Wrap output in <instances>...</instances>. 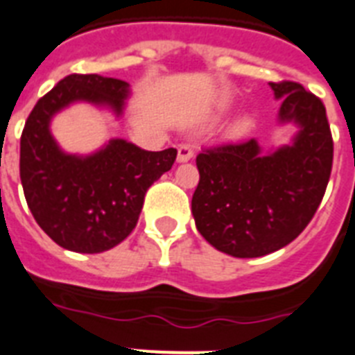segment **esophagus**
Segmentation results:
<instances>
[{
    "mask_svg": "<svg viewBox=\"0 0 355 355\" xmlns=\"http://www.w3.org/2000/svg\"><path fill=\"white\" fill-rule=\"evenodd\" d=\"M194 157V148L190 145H180L178 146V161L180 163H187Z\"/></svg>",
    "mask_w": 355,
    "mask_h": 355,
    "instance_id": "esophagus-1",
    "label": "esophagus"
}]
</instances>
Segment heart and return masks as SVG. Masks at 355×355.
Returning <instances> with one entry per match:
<instances>
[{
	"label": "heart",
	"instance_id": "obj_1",
	"mask_svg": "<svg viewBox=\"0 0 355 355\" xmlns=\"http://www.w3.org/2000/svg\"><path fill=\"white\" fill-rule=\"evenodd\" d=\"M252 128V119L248 116H239L237 119H234L228 127V136L237 139V137H243Z\"/></svg>",
	"mask_w": 355,
	"mask_h": 355
}]
</instances>
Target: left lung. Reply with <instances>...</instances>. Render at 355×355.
Wrapping results in <instances>:
<instances>
[{
    "mask_svg": "<svg viewBox=\"0 0 355 355\" xmlns=\"http://www.w3.org/2000/svg\"><path fill=\"white\" fill-rule=\"evenodd\" d=\"M277 125L297 128L290 143L263 150L257 139L209 148L196 159L192 216L216 250L261 257L286 247L310 223L332 171L334 143L321 99L300 83H268Z\"/></svg>",
    "mask_w": 355,
    "mask_h": 355,
    "instance_id": "obj_1",
    "label": "left lung"
}]
</instances>
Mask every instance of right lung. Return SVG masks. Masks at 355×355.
I'll use <instances>...</instances> for the list:
<instances>
[{
    "label": "right lung",
    "instance_id": "1",
    "mask_svg": "<svg viewBox=\"0 0 355 355\" xmlns=\"http://www.w3.org/2000/svg\"><path fill=\"white\" fill-rule=\"evenodd\" d=\"M130 85L99 74H70L45 94L25 123L19 175L32 216L67 250L99 254L137 225L148 187L168 172L178 150L148 152L112 137L90 154H70L52 136V119L76 103L125 114Z\"/></svg>",
    "mask_w": 355,
    "mask_h": 355
}]
</instances>
